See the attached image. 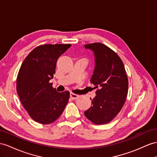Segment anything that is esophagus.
Returning a JSON list of instances; mask_svg holds the SVG:
<instances>
[{
    "label": "esophagus",
    "instance_id": "1",
    "mask_svg": "<svg viewBox=\"0 0 157 157\" xmlns=\"http://www.w3.org/2000/svg\"><path fill=\"white\" fill-rule=\"evenodd\" d=\"M70 97L71 99H76L79 98V95L77 94H75L74 93H70Z\"/></svg>",
    "mask_w": 157,
    "mask_h": 157
}]
</instances>
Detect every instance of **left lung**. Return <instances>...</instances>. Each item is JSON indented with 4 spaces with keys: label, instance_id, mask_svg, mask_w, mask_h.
Wrapping results in <instances>:
<instances>
[{
    "label": "left lung",
    "instance_id": "1",
    "mask_svg": "<svg viewBox=\"0 0 157 157\" xmlns=\"http://www.w3.org/2000/svg\"><path fill=\"white\" fill-rule=\"evenodd\" d=\"M84 46L94 52L95 66L91 82L97 89L91 107L84 114L94 124H106L115 117L126 101V71L119 56L105 44L95 42Z\"/></svg>",
    "mask_w": 157,
    "mask_h": 157
}]
</instances>
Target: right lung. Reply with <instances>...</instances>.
<instances>
[{
  "instance_id": "add662e5",
  "label": "right lung",
  "mask_w": 157,
  "mask_h": 157,
  "mask_svg": "<svg viewBox=\"0 0 157 157\" xmlns=\"http://www.w3.org/2000/svg\"><path fill=\"white\" fill-rule=\"evenodd\" d=\"M71 44H44L35 48L24 60L17 79L20 100L30 117L47 124L62 115L69 101L70 92L59 93L50 80L55 74L56 62Z\"/></svg>"
}]
</instances>
